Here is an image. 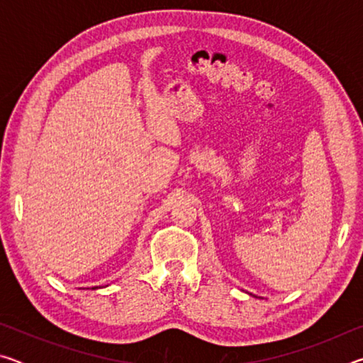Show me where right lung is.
Masks as SVG:
<instances>
[{
  "label": "right lung",
  "mask_w": 363,
  "mask_h": 363,
  "mask_svg": "<svg viewBox=\"0 0 363 363\" xmlns=\"http://www.w3.org/2000/svg\"><path fill=\"white\" fill-rule=\"evenodd\" d=\"M97 288H102V286H93V288H91V290H97Z\"/></svg>",
  "instance_id": "right-lung-1"
}]
</instances>
